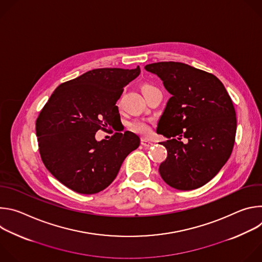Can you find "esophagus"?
Wrapping results in <instances>:
<instances>
[{"label": "esophagus", "instance_id": "esophagus-1", "mask_svg": "<svg viewBox=\"0 0 262 262\" xmlns=\"http://www.w3.org/2000/svg\"><path fill=\"white\" fill-rule=\"evenodd\" d=\"M141 144H142L144 147H151V146L154 145V143H152L150 140H148V139H142V140H141Z\"/></svg>", "mask_w": 262, "mask_h": 262}]
</instances>
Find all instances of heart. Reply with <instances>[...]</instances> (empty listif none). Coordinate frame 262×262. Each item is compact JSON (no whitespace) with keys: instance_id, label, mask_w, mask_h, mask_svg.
Returning <instances> with one entry per match:
<instances>
[{"instance_id":"heart-1","label":"heart","mask_w":262,"mask_h":262,"mask_svg":"<svg viewBox=\"0 0 262 262\" xmlns=\"http://www.w3.org/2000/svg\"><path fill=\"white\" fill-rule=\"evenodd\" d=\"M150 88H154V87L150 86V85H144L142 87V91L146 90V89H150ZM130 128L134 132H136V133H138V134H140L142 136H148L149 134H150V132H151L150 124H149L145 120H139V121L133 122L132 125H130Z\"/></svg>"}]
</instances>
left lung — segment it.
Masks as SVG:
<instances>
[{
  "label": "left lung",
  "instance_id": "1",
  "mask_svg": "<svg viewBox=\"0 0 262 262\" xmlns=\"http://www.w3.org/2000/svg\"><path fill=\"white\" fill-rule=\"evenodd\" d=\"M145 69L157 74L171 94L157 128L169 138L163 142L168 156L160 174L176 190L198 189L219 173L232 152L236 133L232 100L215 76L188 64L159 62ZM182 136L188 142H181Z\"/></svg>",
  "mask_w": 262,
  "mask_h": 262
}]
</instances>
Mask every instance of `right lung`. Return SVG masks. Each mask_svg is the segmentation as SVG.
I'll use <instances>...</instances> for the list:
<instances>
[{"mask_svg": "<svg viewBox=\"0 0 262 262\" xmlns=\"http://www.w3.org/2000/svg\"><path fill=\"white\" fill-rule=\"evenodd\" d=\"M141 70L98 68L61 84L36 120L39 152L47 169L80 194H96L113 182L124 159L140 145L132 133L97 141L98 129L121 122L117 100Z\"/></svg>", "mask_w": 262, "mask_h": 262, "instance_id": "obj_1", "label": "right lung"}]
</instances>
